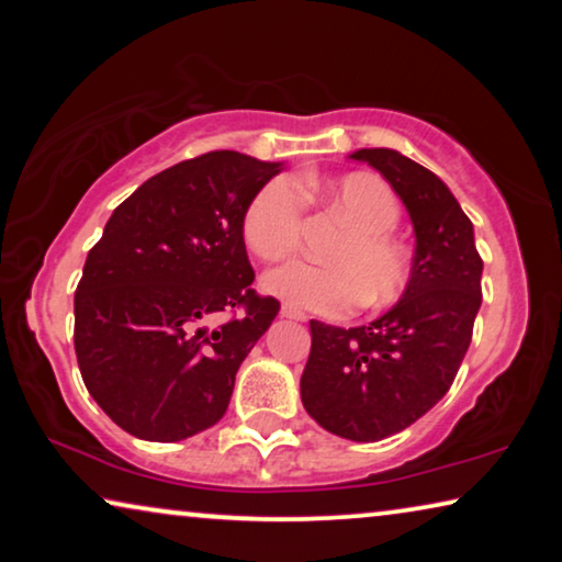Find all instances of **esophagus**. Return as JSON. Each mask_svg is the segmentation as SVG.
<instances>
[{"label": "esophagus", "mask_w": 562, "mask_h": 562, "mask_svg": "<svg viewBox=\"0 0 562 562\" xmlns=\"http://www.w3.org/2000/svg\"><path fill=\"white\" fill-rule=\"evenodd\" d=\"M281 317H289V319H299V322H302V319H306V314H304L302 310H296L294 304L283 302V304H281Z\"/></svg>", "instance_id": "obj_1"}]
</instances>
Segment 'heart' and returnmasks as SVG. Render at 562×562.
<instances>
[{
    "instance_id": "1",
    "label": "heart",
    "mask_w": 562,
    "mask_h": 562,
    "mask_svg": "<svg viewBox=\"0 0 562 562\" xmlns=\"http://www.w3.org/2000/svg\"><path fill=\"white\" fill-rule=\"evenodd\" d=\"M310 196H322L356 227L329 252L333 266L294 260L263 279L266 291L302 310L340 317L352 306H389L412 281V252L396 240L402 206L386 183L368 173H350L335 183L312 176L299 181ZM286 179L268 181L243 214V240L252 256L276 263L294 256L302 240L304 196Z\"/></svg>"
}]
</instances>
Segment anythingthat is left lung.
<instances>
[{"instance_id":"1","label":"left lung","mask_w":562,"mask_h":562,"mask_svg":"<svg viewBox=\"0 0 562 562\" xmlns=\"http://www.w3.org/2000/svg\"><path fill=\"white\" fill-rule=\"evenodd\" d=\"M350 158L373 166L402 196L417 235L412 281L371 325L310 322L302 402L327 432L375 442L414 425L448 394L473 337L483 260L471 220L429 168L389 148Z\"/></svg>"}]
</instances>
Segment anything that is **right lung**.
<instances>
[{
  "label": "right lung",
  "instance_id": "1",
  "mask_svg": "<svg viewBox=\"0 0 562 562\" xmlns=\"http://www.w3.org/2000/svg\"><path fill=\"white\" fill-rule=\"evenodd\" d=\"M279 171L235 150L181 160L133 191L89 250L76 360L125 432L187 440L227 412L237 368L281 306L250 286L243 240L245 206Z\"/></svg>",
  "mask_w": 562,
  "mask_h": 562
}]
</instances>
